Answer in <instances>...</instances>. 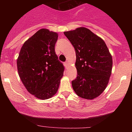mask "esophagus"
Segmentation results:
<instances>
[{
    "instance_id": "obj_1",
    "label": "esophagus",
    "mask_w": 132,
    "mask_h": 132,
    "mask_svg": "<svg viewBox=\"0 0 132 132\" xmlns=\"http://www.w3.org/2000/svg\"><path fill=\"white\" fill-rule=\"evenodd\" d=\"M64 66H66V67H67V66H68V62H66V63H64Z\"/></svg>"
}]
</instances>
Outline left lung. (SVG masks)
I'll return each mask as SVG.
<instances>
[{
    "mask_svg": "<svg viewBox=\"0 0 132 132\" xmlns=\"http://www.w3.org/2000/svg\"><path fill=\"white\" fill-rule=\"evenodd\" d=\"M75 48L78 75L72 81L79 97L93 99L102 93L111 75L112 57L104 41L85 27L64 31Z\"/></svg>",
    "mask_w": 132,
    "mask_h": 132,
    "instance_id": "obj_1",
    "label": "left lung"
}]
</instances>
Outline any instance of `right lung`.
I'll list each match as a JSON object with an SVG mask.
<instances>
[{
	"label": "right lung",
	"mask_w": 132,
	"mask_h": 132,
	"mask_svg": "<svg viewBox=\"0 0 132 132\" xmlns=\"http://www.w3.org/2000/svg\"><path fill=\"white\" fill-rule=\"evenodd\" d=\"M57 33L42 28L24 43L18 57L21 81L31 94L45 100L56 93L64 67L55 53Z\"/></svg>",
	"instance_id": "right-lung-1"
}]
</instances>
